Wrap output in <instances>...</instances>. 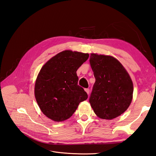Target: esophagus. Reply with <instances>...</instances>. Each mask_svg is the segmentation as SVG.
Instances as JSON below:
<instances>
[{
  "instance_id": "esophagus-1",
  "label": "esophagus",
  "mask_w": 156,
  "mask_h": 156,
  "mask_svg": "<svg viewBox=\"0 0 156 156\" xmlns=\"http://www.w3.org/2000/svg\"><path fill=\"white\" fill-rule=\"evenodd\" d=\"M85 91H86V93H87V94H90V89H89V88H86V89H85Z\"/></svg>"
}]
</instances>
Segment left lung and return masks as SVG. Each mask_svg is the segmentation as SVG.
I'll return each mask as SVG.
<instances>
[{
    "label": "left lung",
    "instance_id": "obj_1",
    "mask_svg": "<svg viewBox=\"0 0 156 156\" xmlns=\"http://www.w3.org/2000/svg\"><path fill=\"white\" fill-rule=\"evenodd\" d=\"M90 62L95 78L89 99L94 113L103 119L119 117L133 99V83L129 74L111 56L91 53Z\"/></svg>",
    "mask_w": 156,
    "mask_h": 156
}]
</instances>
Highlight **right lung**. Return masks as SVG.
Here are the masks:
<instances>
[{
    "label": "right lung",
    "instance_id": "add662e5",
    "mask_svg": "<svg viewBox=\"0 0 156 156\" xmlns=\"http://www.w3.org/2000/svg\"><path fill=\"white\" fill-rule=\"evenodd\" d=\"M88 53L63 51L41 68L35 84V97L43 113L54 121L70 118L87 94L78 85L76 71Z\"/></svg>",
    "mask_w": 156,
    "mask_h": 156
}]
</instances>
